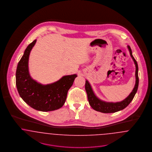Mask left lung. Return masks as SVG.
<instances>
[{
    "label": "left lung",
    "instance_id": "obj_1",
    "mask_svg": "<svg viewBox=\"0 0 152 152\" xmlns=\"http://www.w3.org/2000/svg\"><path fill=\"white\" fill-rule=\"evenodd\" d=\"M128 48L129 50L130 55L132 58L134 64L136 65V83L134 88L133 89L132 91L130 94L126 97L124 100L118 102H104L100 99H99L95 95L91 86L88 80H86L85 83V90L87 93L88 95V101L91 107L97 112H101L104 113H112L115 112H118L121 110H123L126 107H127L129 104L132 102L133 98L136 94L137 89L138 87V83H139V79L138 75V67L137 62L134 59V58L132 55V50L129 46H128Z\"/></svg>",
    "mask_w": 152,
    "mask_h": 152
}]
</instances>
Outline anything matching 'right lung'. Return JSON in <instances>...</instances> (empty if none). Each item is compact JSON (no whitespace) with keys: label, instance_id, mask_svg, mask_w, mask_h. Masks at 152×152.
<instances>
[{"label":"right lung","instance_id":"1","mask_svg":"<svg viewBox=\"0 0 152 152\" xmlns=\"http://www.w3.org/2000/svg\"><path fill=\"white\" fill-rule=\"evenodd\" d=\"M36 42L37 39L34 40L27 47L18 64L16 88L20 97L33 109L42 112L56 110L64 104L68 90L77 75H64L56 82L45 85L33 80L28 71V59Z\"/></svg>","mask_w":152,"mask_h":152}]
</instances>
